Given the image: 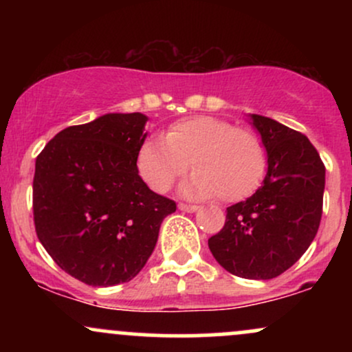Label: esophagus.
Instances as JSON below:
<instances>
[{"label": "esophagus", "mask_w": 352, "mask_h": 352, "mask_svg": "<svg viewBox=\"0 0 352 352\" xmlns=\"http://www.w3.org/2000/svg\"><path fill=\"white\" fill-rule=\"evenodd\" d=\"M179 210H182V212H188V213H193L199 210V207L197 205H190V204H179Z\"/></svg>", "instance_id": "34e87169"}]
</instances>
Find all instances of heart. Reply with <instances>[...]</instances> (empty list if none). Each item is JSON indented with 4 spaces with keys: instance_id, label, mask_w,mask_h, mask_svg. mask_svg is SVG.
<instances>
[{
    "instance_id": "obj_1",
    "label": "heart",
    "mask_w": 352,
    "mask_h": 352,
    "mask_svg": "<svg viewBox=\"0 0 352 352\" xmlns=\"http://www.w3.org/2000/svg\"><path fill=\"white\" fill-rule=\"evenodd\" d=\"M192 162L193 173L182 185L184 195L223 201L250 197L263 180L268 155L261 137L246 127H233L210 116L173 122L165 139L148 137L137 152L140 177L162 193L175 184Z\"/></svg>"
}]
</instances>
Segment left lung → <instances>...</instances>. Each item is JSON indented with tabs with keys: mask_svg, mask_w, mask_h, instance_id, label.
I'll return each mask as SVG.
<instances>
[{
	"mask_svg": "<svg viewBox=\"0 0 352 352\" xmlns=\"http://www.w3.org/2000/svg\"><path fill=\"white\" fill-rule=\"evenodd\" d=\"M252 124L268 153V172L250 199L227 208L225 227L208 248L235 276L272 280L292 268L316 236L326 168L301 132L258 114Z\"/></svg>",
	"mask_w": 352,
	"mask_h": 352,
	"instance_id": "8db88e82",
	"label": "left lung"
}]
</instances>
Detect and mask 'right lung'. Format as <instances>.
<instances>
[{
  "mask_svg": "<svg viewBox=\"0 0 352 352\" xmlns=\"http://www.w3.org/2000/svg\"><path fill=\"white\" fill-rule=\"evenodd\" d=\"M147 116L106 114L54 135L36 159L34 227L60 270L91 286L131 281L175 201L140 179Z\"/></svg>",
  "mask_w": 352,
  "mask_h": 352,
  "instance_id": "obj_1",
  "label": "right lung"
}]
</instances>
